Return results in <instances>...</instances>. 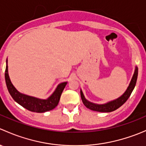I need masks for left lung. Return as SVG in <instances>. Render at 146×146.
I'll list each match as a JSON object with an SVG mask.
<instances>
[{
  "label": "left lung",
  "mask_w": 146,
  "mask_h": 146,
  "mask_svg": "<svg viewBox=\"0 0 146 146\" xmlns=\"http://www.w3.org/2000/svg\"><path fill=\"white\" fill-rule=\"evenodd\" d=\"M137 77H138V67L136 66L133 77H132L130 83H129V86H128L127 89L126 90L124 93L122 95H121L117 99L108 102L104 103V104H95V103L88 101V100L85 99L82 90H80V96H81L82 102H83L84 105L87 108L90 109L91 110H93V111H100V112H111V111H114V110L119 108L121 106L123 105L126 102V100L129 99L131 94L133 92V89L135 88Z\"/></svg>",
  "instance_id": "1"
}]
</instances>
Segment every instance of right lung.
<instances>
[{"label":"right lung","instance_id":"1","mask_svg":"<svg viewBox=\"0 0 146 146\" xmlns=\"http://www.w3.org/2000/svg\"><path fill=\"white\" fill-rule=\"evenodd\" d=\"M5 78L8 92L13 100L29 111L37 113H43L55 108L58 105L63 90L68 83V82H63L58 84L54 92L47 99H40L35 97L25 95L19 92L10 81L8 75V58L6 60Z\"/></svg>","mask_w":146,"mask_h":146}]
</instances>
